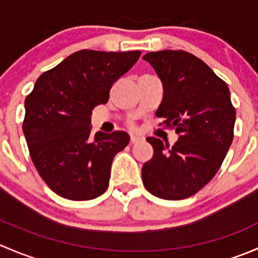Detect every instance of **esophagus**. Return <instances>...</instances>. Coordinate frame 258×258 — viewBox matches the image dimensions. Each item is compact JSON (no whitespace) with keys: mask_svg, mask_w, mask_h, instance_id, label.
<instances>
[{"mask_svg":"<svg viewBox=\"0 0 258 258\" xmlns=\"http://www.w3.org/2000/svg\"><path fill=\"white\" fill-rule=\"evenodd\" d=\"M141 140H142L141 136H135V135H132L131 139H130V142H131V144L134 145V144H137V142H139V141H141Z\"/></svg>","mask_w":258,"mask_h":258,"instance_id":"34e87169","label":"esophagus"}]
</instances>
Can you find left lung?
I'll list each match as a JSON object with an SVG mask.
<instances>
[{"label":"left lung","instance_id":"left-lung-1","mask_svg":"<svg viewBox=\"0 0 258 258\" xmlns=\"http://www.w3.org/2000/svg\"><path fill=\"white\" fill-rule=\"evenodd\" d=\"M162 81L163 117L178 140L172 147L147 137L153 157L142 167L148 192L163 200H183L199 192L222 165L233 140L236 110L230 90L199 57L186 51L148 52L144 56Z\"/></svg>","mask_w":258,"mask_h":258}]
</instances>
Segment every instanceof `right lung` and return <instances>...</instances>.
<instances>
[{"mask_svg":"<svg viewBox=\"0 0 258 258\" xmlns=\"http://www.w3.org/2000/svg\"><path fill=\"white\" fill-rule=\"evenodd\" d=\"M141 56L140 51L81 49L43 72L25 101L23 134L46 184L58 196L88 201L107 189L116 153L130 142L123 131H91V114Z\"/></svg>","mask_w":258,"mask_h":258,"instance_id":"right-lung-1","label":"right lung"}]
</instances>
